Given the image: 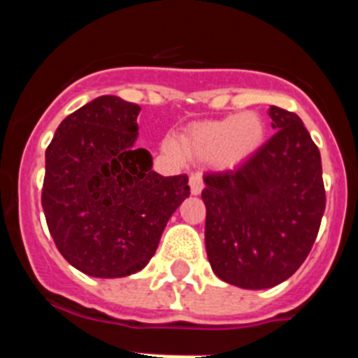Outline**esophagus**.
<instances>
[{
    "label": "esophagus",
    "instance_id": "1",
    "mask_svg": "<svg viewBox=\"0 0 358 358\" xmlns=\"http://www.w3.org/2000/svg\"><path fill=\"white\" fill-rule=\"evenodd\" d=\"M204 188V181H202L201 173H192L189 176V189H192V194L199 195Z\"/></svg>",
    "mask_w": 358,
    "mask_h": 358
}]
</instances>
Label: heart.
<instances>
[{
    "label": "heart",
    "instance_id": "1",
    "mask_svg": "<svg viewBox=\"0 0 358 358\" xmlns=\"http://www.w3.org/2000/svg\"><path fill=\"white\" fill-rule=\"evenodd\" d=\"M265 132L264 116L248 110L222 120L195 123L182 132L179 147L173 141H166L164 148L176 157L185 154L192 159H211L218 166H235L262 147Z\"/></svg>",
    "mask_w": 358,
    "mask_h": 358
}]
</instances>
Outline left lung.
<instances>
[{
  "label": "left lung",
  "mask_w": 358,
  "mask_h": 358,
  "mask_svg": "<svg viewBox=\"0 0 358 358\" xmlns=\"http://www.w3.org/2000/svg\"><path fill=\"white\" fill-rule=\"evenodd\" d=\"M274 136L240 166L204 176L206 251L213 273L271 289L306 260L327 206L321 154L296 113L271 106Z\"/></svg>",
  "instance_id": "left-lung-1"
}]
</instances>
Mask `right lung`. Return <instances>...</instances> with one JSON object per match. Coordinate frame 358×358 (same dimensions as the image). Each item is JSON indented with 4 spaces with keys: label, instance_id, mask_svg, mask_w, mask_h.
I'll list each match as a JSON object with an SVG mask.
<instances>
[{
    "label": "right lung",
    "instance_id": "add662e5",
    "mask_svg": "<svg viewBox=\"0 0 358 358\" xmlns=\"http://www.w3.org/2000/svg\"><path fill=\"white\" fill-rule=\"evenodd\" d=\"M140 110L118 96L94 98L62 120L46 148V224L59 252L90 276L141 271L189 195L186 173L159 176L150 154L132 147Z\"/></svg>",
    "mask_w": 358,
    "mask_h": 358
}]
</instances>
